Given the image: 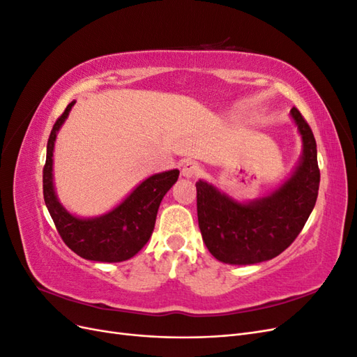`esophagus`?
<instances>
[{
  "instance_id": "34e87169",
  "label": "esophagus",
  "mask_w": 357,
  "mask_h": 357,
  "mask_svg": "<svg viewBox=\"0 0 357 357\" xmlns=\"http://www.w3.org/2000/svg\"><path fill=\"white\" fill-rule=\"evenodd\" d=\"M201 165L198 164L197 160H192V159H188L183 162L181 165V174L188 177V178H193V177H198L201 174Z\"/></svg>"
}]
</instances>
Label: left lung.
<instances>
[{
    "label": "left lung",
    "instance_id": "1",
    "mask_svg": "<svg viewBox=\"0 0 357 357\" xmlns=\"http://www.w3.org/2000/svg\"><path fill=\"white\" fill-rule=\"evenodd\" d=\"M304 142L296 171L271 195L238 204L208 183H197V210L202 240L220 262L250 265L269 261L296 240L314 208L320 185L317 146L296 107L290 110Z\"/></svg>",
    "mask_w": 357,
    "mask_h": 357
}]
</instances>
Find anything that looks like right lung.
<instances>
[{
  "instance_id": "1",
  "label": "right lung",
  "mask_w": 357,
  "mask_h": 357,
  "mask_svg": "<svg viewBox=\"0 0 357 357\" xmlns=\"http://www.w3.org/2000/svg\"><path fill=\"white\" fill-rule=\"evenodd\" d=\"M56 119L49 142L46 164L43 168V195L53 223L74 253L88 261L122 262L135 256L153 232L159 204L178 178L180 171L171 169L144 180L131 195L109 214L96 219H77L56 199L52 183V156L58 129L66 121L71 107Z\"/></svg>"
}]
</instances>
